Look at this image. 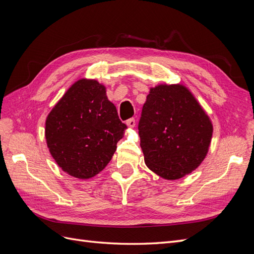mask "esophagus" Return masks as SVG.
I'll use <instances>...</instances> for the list:
<instances>
[{"mask_svg":"<svg viewBox=\"0 0 254 254\" xmlns=\"http://www.w3.org/2000/svg\"><path fill=\"white\" fill-rule=\"evenodd\" d=\"M126 125L129 127V128H133L135 126V120L134 119H129L127 122H126Z\"/></svg>","mask_w":254,"mask_h":254,"instance_id":"34e87169","label":"esophagus"}]
</instances>
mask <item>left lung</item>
<instances>
[{
	"instance_id": "1",
	"label": "left lung",
	"mask_w": 254,
	"mask_h": 254,
	"mask_svg": "<svg viewBox=\"0 0 254 254\" xmlns=\"http://www.w3.org/2000/svg\"><path fill=\"white\" fill-rule=\"evenodd\" d=\"M145 164L166 180L194 172L207 155L213 135L209 115L182 83L151 87L139 123Z\"/></svg>"
}]
</instances>
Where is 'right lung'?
<instances>
[{
    "label": "right lung",
    "mask_w": 254,
    "mask_h": 254,
    "mask_svg": "<svg viewBox=\"0 0 254 254\" xmlns=\"http://www.w3.org/2000/svg\"><path fill=\"white\" fill-rule=\"evenodd\" d=\"M127 126L95 79L80 78L66 90L45 121V141L58 166L90 179L110 162Z\"/></svg>",
    "instance_id": "add662e5"
}]
</instances>
